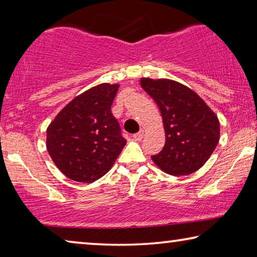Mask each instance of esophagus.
Returning a JSON list of instances; mask_svg holds the SVG:
<instances>
[{
    "instance_id": "esophagus-1",
    "label": "esophagus",
    "mask_w": 257,
    "mask_h": 257,
    "mask_svg": "<svg viewBox=\"0 0 257 257\" xmlns=\"http://www.w3.org/2000/svg\"><path fill=\"white\" fill-rule=\"evenodd\" d=\"M143 137H144V130H139L138 133L133 135V138L135 141H142Z\"/></svg>"
}]
</instances>
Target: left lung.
Returning a JSON list of instances; mask_svg holds the SVG:
<instances>
[{
  "instance_id": "8db88e82",
  "label": "left lung",
  "mask_w": 257,
  "mask_h": 257,
  "mask_svg": "<svg viewBox=\"0 0 257 257\" xmlns=\"http://www.w3.org/2000/svg\"><path fill=\"white\" fill-rule=\"evenodd\" d=\"M141 86L160 108L165 144L153 162L172 176L197 171L214 152L220 138V123L205 102L179 82L142 78Z\"/></svg>"
}]
</instances>
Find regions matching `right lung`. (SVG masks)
I'll use <instances>...</instances> for the list:
<instances>
[{
	"label": "right lung",
	"mask_w": 257,
	"mask_h": 257,
	"mask_svg": "<svg viewBox=\"0 0 257 257\" xmlns=\"http://www.w3.org/2000/svg\"><path fill=\"white\" fill-rule=\"evenodd\" d=\"M119 85L101 84L72 99L46 130V147L59 170L93 182L112 168L127 141L111 105Z\"/></svg>",
	"instance_id": "right-lung-1"
}]
</instances>
